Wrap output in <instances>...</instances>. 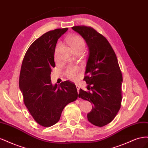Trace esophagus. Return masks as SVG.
<instances>
[{
	"label": "esophagus",
	"mask_w": 148,
	"mask_h": 148,
	"mask_svg": "<svg viewBox=\"0 0 148 148\" xmlns=\"http://www.w3.org/2000/svg\"><path fill=\"white\" fill-rule=\"evenodd\" d=\"M76 87H77V91H78V92L79 93V89H80V87H79V86H78V84H77V85H76Z\"/></svg>",
	"instance_id": "esophagus-1"
}]
</instances>
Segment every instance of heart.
I'll return each instance as SVG.
<instances>
[{
  "instance_id": "heart-1",
  "label": "heart",
  "mask_w": 148,
  "mask_h": 148,
  "mask_svg": "<svg viewBox=\"0 0 148 148\" xmlns=\"http://www.w3.org/2000/svg\"><path fill=\"white\" fill-rule=\"evenodd\" d=\"M69 45L72 48L73 51H82L85 49V42L84 39L79 36L73 35L67 38ZM60 46V44L57 46V47ZM65 75L69 79L77 81L79 77V68L77 66H70L65 71Z\"/></svg>"
}]
</instances>
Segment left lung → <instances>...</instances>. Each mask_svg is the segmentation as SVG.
I'll use <instances>...</instances> for the list:
<instances>
[{
	"mask_svg": "<svg viewBox=\"0 0 148 148\" xmlns=\"http://www.w3.org/2000/svg\"><path fill=\"white\" fill-rule=\"evenodd\" d=\"M86 41L88 58L84 78L91 92L79 89V97L93 104L87 115L90 123L104 127L115 118L122 102V75L117 56L107 39L91 27L71 28Z\"/></svg>",
	"mask_w": 148,
	"mask_h": 148,
	"instance_id": "obj_1",
	"label": "left lung"
}]
</instances>
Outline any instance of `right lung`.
Listing matches in <instances>:
<instances>
[{
    "label": "right lung",
    "mask_w": 148,
    "mask_h": 148,
    "mask_svg": "<svg viewBox=\"0 0 148 148\" xmlns=\"http://www.w3.org/2000/svg\"><path fill=\"white\" fill-rule=\"evenodd\" d=\"M69 28L48 31L34 41L26 52L20 74L19 87L24 103L38 124L51 127L60 120L64 107L77 99L75 84L70 81L53 85L56 44Z\"/></svg>",
    "instance_id": "1"
}]
</instances>
